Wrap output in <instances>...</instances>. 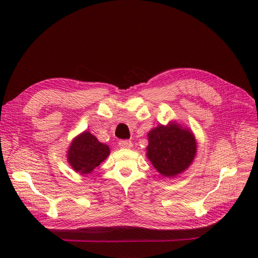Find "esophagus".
Returning a JSON list of instances; mask_svg holds the SVG:
<instances>
[{
    "label": "esophagus",
    "instance_id": "esophagus-1",
    "mask_svg": "<svg viewBox=\"0 0 258 258\" xmlns=\"http://www.w3.org/2000/svg\"><path fill=\"white\" fill-rule=\"evenodd\" d=\"M118 144H119V147H121V148H131L132 147V142L128 141V140H121Z\"/></svg>",
    "mask_w": 258,
    "mask_h": 258
}]
</instances>
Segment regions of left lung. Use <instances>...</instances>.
<instances>
[{"mask_svg": "<svg viewBox=\"0 0 258 258\" xmlns=\"http://www.w3.org/2000/svg\"><path fill=\"white\" fill-rule=\"evenodd\" d=\"M147 138V158L166 177L184 172L196 156L197 142L192 132L174 121L152 129Z\"/></svg>", "mask_w": 258, "mask_h": 258, "instance_id": "1", "label": "left lung"}]
</instances>
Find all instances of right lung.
Listing matches in <instances>:
<instances>
[{
  "label": "right lung",
  "mask_w": 258,
  "mask_h": 258,
  "mask_svg": "<svg viewBox=\"0 0 258 258\" xmlns=\"http://www.w3.org/2000/svg\"><path fill=\"white\" fill-rule=\"evenodd\" d=\"M110 155V147L88 131L77 136L68 150V161L76 172L88 174Z\"/></svg>",
  "instance_id": "obj_1"
}]
</instances>
